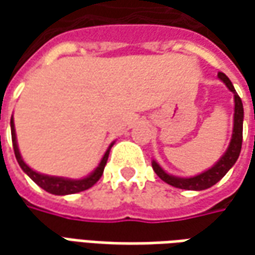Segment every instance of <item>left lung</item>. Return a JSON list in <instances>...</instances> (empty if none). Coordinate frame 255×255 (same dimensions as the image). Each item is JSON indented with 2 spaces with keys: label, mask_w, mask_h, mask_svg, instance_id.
Instances as JSON below:
<instances>
[{
  "label": "left lung",
  "mask_w": 255,
  "mask_h": 255,
  "mask_svg": "<svg viewBox=\"0 0 255 255\" xmlns=\"http://www.w3.org/2000/svg\"><path fill=\"white\" fill-rule=\"evenodd\" d=\"M217 76H219L220 81H223L226 84V86L230 89L231 92L234 93V128H233L231 142L229 144L227 152L223 154V157L219 162L216 163L211 169L203 171V173L194 176V177L183 179V177H176V176L167 174L157 163L153 160L152 166L153 170L156 171V174L163 181H166L167 184L174 186L177 189H184V190H206V189H209V187L214 186L217 181H220L226 176V173L234 166V163L237 162V159L240 156L241 143H243V118H244L243 102H241L240 96L236 92L230 79L223 72H219Z\"/></svg>",
  "instance_id": "8db88e82"
}]
</instances>
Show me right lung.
I'll return each instance as SVG.
<instances>
[{
  "label": "right lung",
  "mask_w": 255,
  "mask_h": 255,
  "mask_svg": "<svg viewBox=\"0 0 255 255\" xmlns=\"http://www.w3.org/2000/svg\"><path fill=\"white\" fill-rule=\"evenodd\" d=\"M11 136H12V147H14L15 157H16V162L21 166V169L32 179V180L42 187L45 191L51 193V194H56V196H65V194H74V193H79V191L88 190L89 187H92L96 181L101 179V176L103 174V169L106 166L108 162V157H109V152H111V147L113 146V143L109 146V149L106 150V153L103 154L102 160L99 163V166L92 171L89 176H86L85 179H79V180H71V179H64V177H55V176H46V174H41V173H36L32 170L26 163L22 160L21 157V153L18 150V144H16V136H15V128H14V121L11 118Z\"/></svg>",
  "instance_id": "right-lung-1"
}]
</instances>
